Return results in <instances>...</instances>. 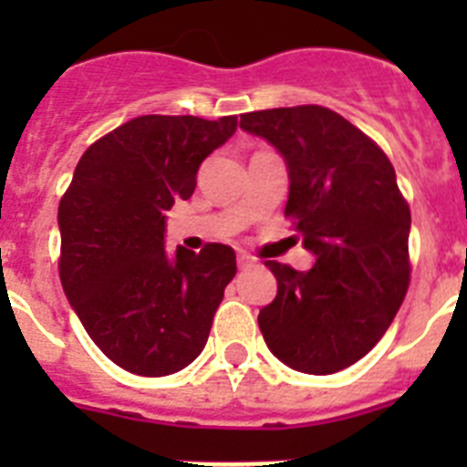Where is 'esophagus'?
I'll return each instance as SVG.
<instances>
[{"label": "esophagus", "instance_id": "34e87169", "mask_svg": "<svg viewBox=\"0 0 467 467\" xmlns=\"http://www.w3.org/2000/svg\"><path fill=\"white\" fill-rule=\"evenodd\" d=\"M253 266V257L245 253H238V269H250Z\"/></svg>", "mask_w": 467, "mask_h": 467}]
</instances>
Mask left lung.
<instances>
[{"label": "left lung", "mask_w": 467, "mask_h": 467, "mask_svg": "<svg viewBox=\"0 0 467 467\" xmlns=\"http://www.w3.org/2000/svg\"><path fill=\"white\" fill-rule=\"evenodd\" d=\"M285 159V217L316 257L308 271L266 262L278 292L259 311L269 350L304 374L341 372L377 346L410 287L411 213L393 163L320 105L241 114Z\"/></svg>", "instance_id": "8db88e82"}]
</instances>
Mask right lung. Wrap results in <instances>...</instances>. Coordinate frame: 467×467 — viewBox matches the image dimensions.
Here are the masks:
<instances>
[{
  "instance_id": "add662e5",
  "label": "right lung",
  "mask_w": 467,
  "mask_h": 467,
  "mask_svg": "<svg viewBox=\"0 0 467 467\" xmlns=\"http://www.w3.org/2000/svg\"><path fill=\"white\" fill-rule=\"evenodd\" d=\"M238 119L138 117L93 142L60 198V283L95 346L126 372L166 377L205 348L236 253H166V210Z\"/></svg>"
}]
</instances>
